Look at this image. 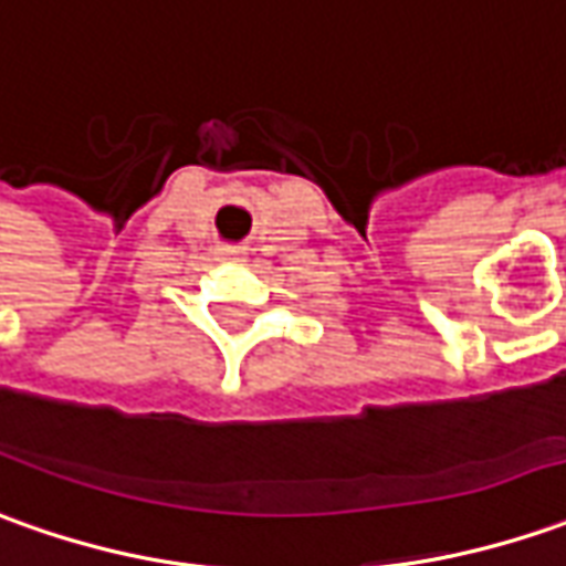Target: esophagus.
Listing matches in <instances>:
<instances>
[{"mask_svg": "<svg viewBox=\"0 0 566 566\" xmlns=\"http://www.w3.org/2000/svg\"><path fill=\"white\" fill-rule=\"evenodd\" d=\"M217 256L219 260H226V263H238V260H241V251H238V248H219Z\"/></svg>", "mask_w": 566, "mask_h": 566, "instance_id": "obj_1", "label": "esophagus"}]
</instances>
